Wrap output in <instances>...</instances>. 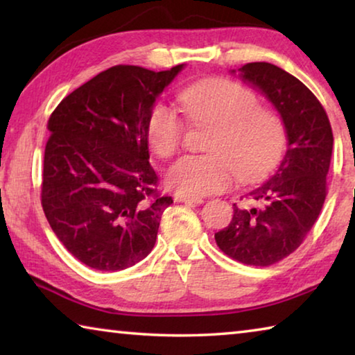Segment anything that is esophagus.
I'll return each mask as SVG.
<instances>
[{"instance_id":"1","label":"esophagus","mask_w":355,"mask_h":355,"mask_svg":"<svg viewBox=\"0 0 355 355\" xmlns=\"http://www.w3.org/2000/svg\"><path fill=\"white\" fill-rule=\"evenodd\" d=\"M175 202H183V203H192V205H200L203 203L202 197H189V196H175Z\"/></svg>"}]
</instances>
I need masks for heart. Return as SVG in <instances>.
<instances>
[{
  "instance_id": "obj_1",
  "label": "heart",
  "mask_w": 355,
  "mask_h": 355,
  "mask_svg": "<svg viewBox=\"0 0 355 355\" xmlns=\"http://www.w3.org/2000/svg\"><path fill=\"white\" fill-rule=\"evenodd\" d=\"M186 117L194 127L213 128L208 155L178 159L166 175L178 194L199 197L227 189L236 177L243 183L260 182L284 158L288 133L279 112L261 106L258 95L227 78H207L178 94ZM186 125L177 111L156 105L148 116L150 148L171 158L183 146Z\"/></svg>"
}]
</instances>
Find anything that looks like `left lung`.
Returning a JSON list of instances; mask_svg holds the SVG:
<instances>
[{
	"label": "left lung",
	"mask_w": 355,
	"mask_h": 355,
	"mask_svg": "<svg viewBox=\"0 0 355 355\" xmlns=\"http://www.w3.org/2000/svg\"><path fill=\"white\" fill-rule=\"evenodd\" d=\"M239 71L277 107L288 150L275 175L249 192L254 207L235 203L232 222L214 239L233 260L271 266L304 243L321 213L334 135L326 110L296 76L269 62H249Z\"/></svg>",
	"instance_id": "left-lung-1"
}]
</instances>
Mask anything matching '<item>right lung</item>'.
Returning <instances> with one entry per match:
<instances>
[{
	"label": "right lung",
	"instance_id": "1",
	"mask_svg": "<svg viewBox=\"0 0 355 355\" xmlns=\"http://www.w3.org/2000/svg\"><path fill=\"white\" fill-rule=\"evenodd\" d=\"M182 69L114 65L48 119L42 208L64 248L89 268L122 271L153 249L173 200L159 194L148 163L147 122L155 98Z\"/></svg>",
	"mask_w": 355,
	"mask_h": 355
}]
</instances>
